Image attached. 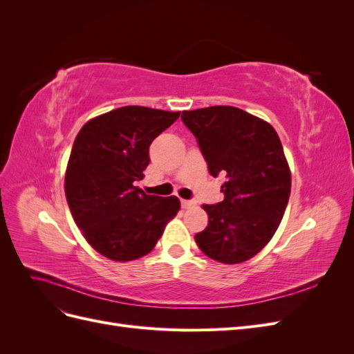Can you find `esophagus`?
I'll use <instances>...</instances> for the list:
<instances>
[{
  "label": "esophagus",
  "instance_id": "obj_1",
  "mask_svg": "<svg viewBox=\"0 0 354 354\" xmlns=\"http://www.w3.org/2000/svg\"><path fill=\"white\" fill-rule=\"evenodd\" d=\"M181 208H190L195 207V201H187V199H181Z\"/></svg>",
  "mask_w": 354,
  "mask_h": 354
}]
</instances>
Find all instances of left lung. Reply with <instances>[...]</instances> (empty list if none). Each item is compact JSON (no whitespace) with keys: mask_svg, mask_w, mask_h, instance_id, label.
Masks as SVG:
<instances>
[{"mask_svg":"<svg viewBox=\"0 0 354 354\" xmlns=\"http://www.w3.org/2000/svg\"><path fill=\"white\" fill-rule=\"evenodd\" d=\"M181 121L196 137L212 177L223 174L224 199L203 205L208 226L195 234L209 259L238 264L273 238L291 194L283 147L274 128L233 106L185 111Z\"/></svg>","mask_w":354,"mask_h":354,"instance_id":"8db88e82","label":"left lung"}]
</instances>
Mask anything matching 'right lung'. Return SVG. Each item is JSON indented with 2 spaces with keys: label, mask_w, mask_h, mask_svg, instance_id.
Masks as SVG:
<instances>
[{
  "label": "right lung",
  "mask_w": 354,
  "mask_h": 354,
  "mask_svg": "<svg viewBox=\"0 0 354 354\" xmlns=\"http://www.w3.org/2000/svg\"><path fill=\"white\" fill-rule=\"evenodd\" d=\"M180 112L125 106L85 124L65 176L72 217L84 238L113 261H131L153 250L176 217V196L146 195L136 186L151 162L149 146Z\"/></svg>",
  "instance_id": "obj_1"
}]
</instances>
